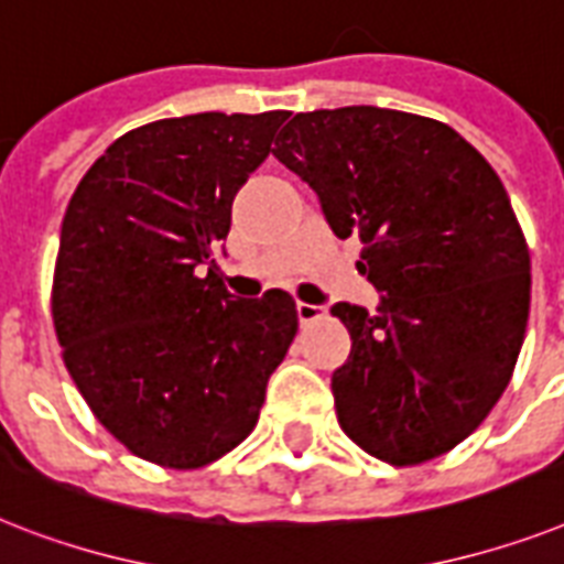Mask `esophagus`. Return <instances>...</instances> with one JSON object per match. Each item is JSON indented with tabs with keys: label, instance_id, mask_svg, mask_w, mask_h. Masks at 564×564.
Instances as JSON below:
<instances>
[{
	"label": "esophagus",
	"instance_id": "34e87169",
	"mask_svg": "<svg viewBox=\"0 0 564 564\" xmlns=\"http://www.w3.org/2000/svg\"><path fill=\"white\" fill-rule=\"evenodd\" d=\"M322 315H324V306H318V304H304V301H297V318H301V324L318 322Z\"/></svg>",
	"mask_w": 564,
	"mask_h": 564
}]
</instances>
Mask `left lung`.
Instances as JSON below:
<instances>
[{"label": "left lung", "instance_id": "8db88e82", "mask_svg": "<svg viewBox=\"0 0 564 564\" xmlns=\"http://www.w3.org/2000/svg\"><path fill=\"white\" fill-rule=\"evenodd\" d=\"M274 159L313 187L329 228L361 240L382 306L336 304L354 350L333 373L341 432L416 466L464 443L510 386L530 315V251L492 164L434 118L297 112Z\"/></svg>", "mask_w": 564, "mask_h": 564}]
</instances>
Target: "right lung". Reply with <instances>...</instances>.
Instances as JSON below:
<instances>
[{
    "mask_svg": "<svg viewBox=\"0 0 564 564\" xmlns=\"http://www.w3.org/2000/svg\"><path fill=\"white\" fill-rule=\"evenodd\" d=\"M286 118L144 123L68 199L52 283L63 361L98 423L150 464L199 469L246 441L297 333L290 292L235 297L214 267L235 194Z\"/></svg>",
    "mask_w": 564,
    "mask_h": 564,
    "instance_id": "obj_1",
    "label": "right lung"
}]
</instances>
